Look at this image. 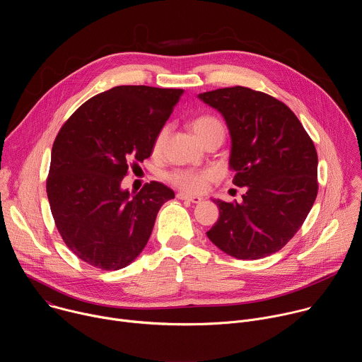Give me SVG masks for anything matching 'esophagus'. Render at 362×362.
<instances>
[{
	"instance_id": "esophagus-1",
	"label": "esophagus",
	"mask_w": 362,
	"mask_h": 362,
	"mask_svg": "<svg viewBox=\"0 0 362 362\" xmlns=\"http://www.w3.org/2000/svg\"><path fill=\"white\" fill-rule=\"evenodd\" d=\"M176 197L180 199V200H189V202H192V203H199V202H202V197H199V196H190V194H186V193H183V192H179V193L176 194Z\"/></svg>"
}]
</instances>
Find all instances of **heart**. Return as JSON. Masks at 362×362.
Instances as JSON below:
<instances>
[{"mask_svg":"<svg viewBox=\"0 0 362 362\" xmlns=\"http://www.w3.org/2000/svg\"><path fill=\"white\" fill-rule=\"evenodd\" d=\"M190 129L194 136L204 144L209 140L225 136L223 122L211 113H204L196 116L190 122ZM168 139V127L160 129V132L154 137L153 150L159 153L162 151L165 141ZM215 179L212 170H190V169H176L168 175V182L173 186L187 192V193H202L208 185Z\"/></svg>","mask_w":362,"mask_h":362,"instance_id":"1","label":"heart"}]
</instances>
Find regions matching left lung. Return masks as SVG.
Returning <instances> with one entry per match:
<instances>
[{
	"instance_id": "left-lung-1",
	"label": "left lung",
	"mask_w": 362,
	"mask_h": 362,
	"mask_svg": "<svg viewBox=\"0 0 362 362\" xmlns=\"http://www.w3.org/2000/svg\"><path fill=\"white\" fill-rule=\"evenodd\" d=\"M218 109L232 137L233 185L242 202L214 200L219 219L206 232L238 259H261L299 230L318 194V154L295 113L281 100L247 87L199 94Z\"/></svg>"
}]
</instances>
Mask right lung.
I'll return each instance as SVG.
<instances>
[{
	"mask_svg": "<svg viewBox=\"0 0 362 362\" xmlns=\"http://www.w3.org/2000/svg\"><path fill=\"white\" fill-rule=\"evenodd\" d=\"M182 88L117 86L88 98L62 126L51 150L47 196L69 249L101 271L132 264L162 204L175 192L159 182L130 196L129 169L150 158L153 141Z\"/></svg>",
	"mask_w": 362,
	"mask_h": 362,
	"instance_id": "add662e5",
	"label": "right lung"
}]
</instances>
